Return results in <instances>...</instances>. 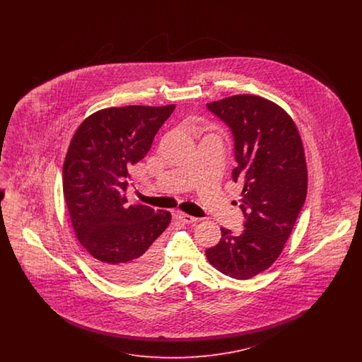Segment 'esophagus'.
<instances>
[{
	"instance_id": "obj_1",
	"label": "esophagus",
	"mask_w": 362,
	"mask_h": 362,
	"mask_svg": "<svg viewBox=\"0 0 362 362\" xmlns=\"http://www.w3.org/2000/svg\"><path fill=\"white\" fill-rule=\"evenodd\" d=\"M176 217H177L182 223H185V224H192V223H197V221H198L197 217H192V216L186 214V213H177Z\"/></svg>"
}]
</instances>
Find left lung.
<instances>
[{"label": "left lung", "mask_w": 362, "mask_h": 362, "mask_svg": "<svg viewBox=\"0 0 362 362\" xmlns=\"http://www.w3.org/2000/svg\"><path fill=\"white\" fill-rule=\"evenodd\" d=\"M230 127L243 183L244 230L207 248L209 263L225 276L248 279L267 270L281 255L305 202L308 171L303 141L292 117L278 104L255 95H235L207 103Z\"/></svg>", "instance_id": "1"}]
</instances>
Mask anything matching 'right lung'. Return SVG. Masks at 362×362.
Wrapping results in <instances>:
<instances>
[{"mask_svg": "<svg viewBox=\"0 0 362 362\" xmlns=\"http://www.w3.org/2000/svg\"><path fill=\"white\" fill-rule=\"evenodd\" d=\"M175 105L103 108L86 118L64 163V197L76 238L105 278L134 285L160 264L158 236L171 213L127 206L129 170L149 152Z\"/></svg>", "mask_w": 362, "mask_h": 362, "instance_id": "add662e5", "label": "right lung"}]
</instances>
